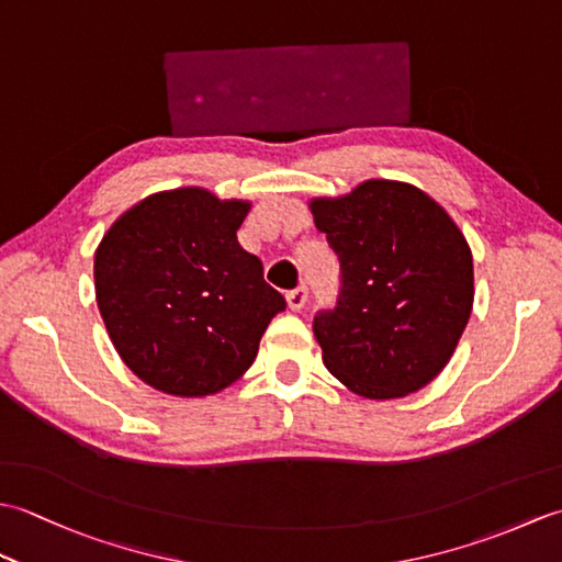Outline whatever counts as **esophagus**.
I'll return each instance as SVG.
<instances>
[{
	"label": "esophagus",
	"mask_w": 562,
	"mask_h": 562,
	"mask_svg": "<svg viewBox=\"0 0 562 562\" xmlns=\"http://www.w3.org/2000/svg\"><path fill=\"white\" fill-rule=\"evenodd\" d=\"M306 296H308L306 284H300V288H294L292 292H288V304H290L292 312H300V308H304Z\"/></svg>",
	"instance_id": "1"
}]
</instances>
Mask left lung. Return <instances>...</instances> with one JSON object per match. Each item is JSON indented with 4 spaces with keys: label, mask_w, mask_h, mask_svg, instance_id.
Masks as SVG:
<instances>
[{
    "label": "left lung",
    "mask_w": 562,
    "mask_h": 562,
    "mask_svg": "<svg viewBox=\"0 0 562 562\" xmlns=\"http://www.w3.org/2000/svg\"><path fill=\"white\" fill-rule=\"evenodd\" d=\"M312 212L340 260L338 304L314 316L326 369L374 401L427 386L473 308V256L461 229L420 188L398 181L312 200Z\"/></svg>",
    "instance_id": "1"
}]
</instances>
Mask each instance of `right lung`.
Returning a JSON list of instances; mask_svg holds the SVG:
<instances>
[{
  "instance_id": "add662e5",
  "label": "right lung",
  "mask_w": 562,
  "mask_h": 562,
  "mask_svg": "<svg viewBox=\"0 0 562 562\" xmlns=\"http://www.w3.org/2000/svg\"><path fill=\"white\" fill-rule=\"evenodd\" d=\"M250 205L210 190L149 195L97 250L93 280L105 330L133 372L171 396H210L254 364L284 296L262 280L236 232Z\"/></svg>"
}]
</instances>
